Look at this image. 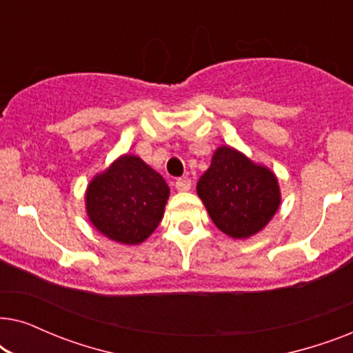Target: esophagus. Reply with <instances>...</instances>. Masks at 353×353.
I'll list each match as a JSON object with an SVG mask.
<instances>
[{
	"instance_id": "34e87169",
	"label": "esophagus",
	"mask_w": 353,
	"mask_h": 353,
	"mask_svg": "<svg viewBox=\"0 0 353 353\" xmlns=\"http://www.w3.org/2000/svg\"><path fill=\"white\" fill-rule=\"evenodd\" d=\"M175 188L178 191H190L191 190V180L190 178H178L175 181Z\"/></svg>"
}]
</instances>
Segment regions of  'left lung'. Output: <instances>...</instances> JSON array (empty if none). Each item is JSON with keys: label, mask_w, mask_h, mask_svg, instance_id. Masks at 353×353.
<instances>
[{"label": "left lung", "mask_w": 353, "mask_h": 353, "mask_svg": "<svg viewBox=\"0 0 353 353\" xmlns=\"http://www.w3.org/2000/svg\"><path fill=\"white\" fill-rule=\"evenodd\" d=\"M197 194L216 228L236 239L262 230L281 201L276 176L228 146L215 151Z\"/></svg>", "instance_id": "left-lung-1"}]
</instances>
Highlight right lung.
I'll return each mask as SVG.
<instances>
[{"instance_id":"right-lung-1","label":"right lung","mask_w":353,"mask_h":353,"mask_svg":"<svg viewBox=\"0 0 353 353\" xmlns=\"http://www.w3.org/2000/svg\"><path fill=\"white\" fill-rule=\"evenodd\" d=\"M167 183L137 156H123L86 191V210L96 228L123 244H139L161 223Z\"/></svg>"}]
</instances>
